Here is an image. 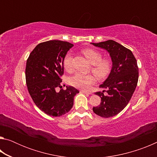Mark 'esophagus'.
<instances>
[{
	"label": "esophagus",
	"mask_w": 157,
	"mask_h": 157,
	"mask_svg": "<svg viewBox=\"0 0 157 157\" xmlns=\"http://www.w3.org/2000/svg\"><path fill=\"white\" fill-rule=\"evenodd\" d=\"M80 93H82V94H91V93H90V92H88L86 91H83V90L80 91Z\"/></svg>",
	"instance_id": "1"
}]
</instances>
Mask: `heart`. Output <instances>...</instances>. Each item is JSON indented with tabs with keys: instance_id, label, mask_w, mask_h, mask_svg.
Wrapping results in <instances>:
<instances>
[{
	"instance_id": "heart-1",
	"label": "heart",
	"mask_w": 157,
	"mask_h": 157,
	"mask_svg": "<svg viewBox=\"0 0 157 157\" xmlns=\"http://www.w3.org/2000/svg\"><path fill=\"white\" fill-rule=\"evenodd\" d=\"M82 53L92 63L91 71L98 79H104L109 75L113 63L109 59H102V55L98 50L93 48H85L82 50ZM73 56L71 52H67L63 57V66L67 72H71ZM95 77L93 74H83L77 73L69 79V84L75 88L88 91L93 84H95Z\"/></svg>"
}]
</instances>
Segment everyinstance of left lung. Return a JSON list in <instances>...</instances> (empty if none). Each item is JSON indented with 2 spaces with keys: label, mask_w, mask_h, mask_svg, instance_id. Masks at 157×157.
<instances>
[{
  "label": "left lung",
  "mask_w": 157,
  "mask_h": 157,
  "mask_svg": "<svg viewBox=\"0 0 157 157\" xmlns=\"http://www.w3.org/2000/svg\"><path fill=\"white\" fill-rule=\"evenodd\" d=\"M91 44L107 50L113 62L108 78L100 85L106 90L95 93L101 98L100 104L93 107L97 115L110 118L120 113L131 100L139 80V67L131 50L116 41L108 40ZM105 91L107 95L104 94Z\"/></svg>",
  "instance_id": "left-lung-1"
}]
</instances>
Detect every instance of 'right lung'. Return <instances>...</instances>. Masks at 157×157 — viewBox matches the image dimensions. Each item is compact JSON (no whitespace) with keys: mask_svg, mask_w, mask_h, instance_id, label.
I'll return each instance as SVG.
<instances>
[{"mask_svg":"<svg viewBox=\"0 0 157 157\" xmlns=\"http://www.w3.org/2000/svg\"><path fill=\"white\" fill-rule=\"evenodd\" d=\"M73 46L67 41H47L39 44L30 52L25 68L28 90L36 107L50 116H61L73 106L79 91L73 86L62 89L63 59ZM60 88L59 92L56 89Z\"/></svg>","mask_w":157,"mask_h":157,"instance_id":"obj_1","label":"right lung"}]
</instances>
